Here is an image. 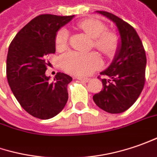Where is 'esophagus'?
<instances>
[{
  "label": "esophagus",
  "mask_w": 157,
  "mask_h": 157,
  "mask_svg": "<svg viewBox=\"0 0 157 157\" xmlns=\"http://www.w3.org/2000/svg\"><path fill=\"white\" fill-rule=\"evenodd\" d=\"M78 80L80 81H82V82H88L89 81V78H83V77H78Z\"/></svg>",
  "instance_id": "esophagus-1"
}]
</instances>
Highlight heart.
I'll return each instance as SVG.
<instances>
[{
    "label": "heart",
    "instance_id": "1",
    "mask_svg": "<svg viewBox=\"0 0 157 157\" xmlns=\"http://www.w3.org/2000/svg\"><path fill=\"white\" fill-rule=\"evenodd\" d=\"M80 29L93 38V46L95 48L107 56L114 55L119 46V37L112 31H106L104 23L93 18L84 19L77 23ZM69 32L62 28L58 30L56 35V48L58 51L65 50L68 45ZM62 68L71 75L85 76L93 73L102 65L101 59L95 52L80 53L71 51L62 57Z\"/></svg>",
    "mask_w": 157,
    "mask_h": 157
}]
</instances>
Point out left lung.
Masks as SVG:
<instances>
[{
  "mask_svg": "<svg viewBox=\"0 0 157 157\" xmlns=\"http://www.w3.org/2000/svg\"><path fill=\"white\" fill-rule=\"evenodd\" d=\"M117 26L121 45L110 66L101 75L103 89L93 96L95 103L108 113L126 111L137 100L145 83L146 55L136 31L131 25L115 14L98 11Z\"/></svg>",
  "mask_w": 157,
  "mask_h": 157,
  "instance_id": "1",
  "label": "left lung"
}]
</instances>
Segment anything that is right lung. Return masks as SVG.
Segmentation results:
<instances>
[{"mask_svg":"<svg viewBox=\"0 0 157 157\" xmlns=\"http://www.w3.org/2000/svg\"><path fill=\"white\" fill-rule=\"evenodd\" d=\"M74 15L40 14L14 36L8 48L7 78L21 106L31 116L47 120L65 107L72 77L58 72L53 82L45 72L47 56L56 53V35Z\"/></svg>","mask_w":157,"mask_h":157,"instance_id":"right-lung-1","label":"right lung"}]
</instances>
